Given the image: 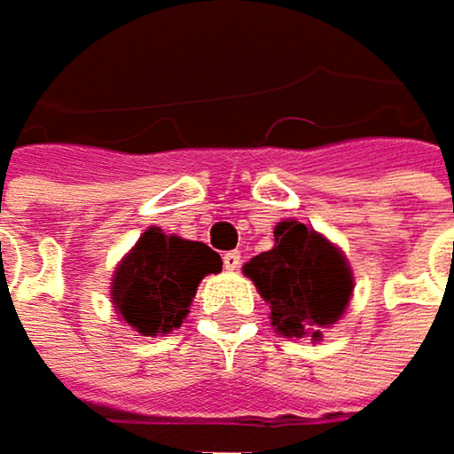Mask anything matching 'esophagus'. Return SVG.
<instances>
[{"label": "esophagus", "mask_w": 454, "mask_h": 454, "mask_svg": "<svg viewBox=\"0 0 454 454\" xmlns=\"http://www.w3.org/2000/svg\"><path fill=\"white\" fill-rule=\"evenodd\" d=\"M223 265H226V270H239L241 254H239V252H226V254H223Z\"/></svg>", "instance_id": "1"}]
</instances>
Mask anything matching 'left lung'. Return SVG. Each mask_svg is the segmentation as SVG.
I'll list each match as a JSON object with an SVG mask.
<instances>
[{
  "instance_id": "obj_1",
  "label": "left lung",
  "mask_w": 454,
  "mask_h": 454,
  "mask_svg": "<svg viewBox=\"0 0 454 454\" xmlns=\"http://www.w3.org/2000/svg\"><path fill=\"white\" fill-rule=\"evenodd\" d=\"M276 247L252 257L244 273L270 305V323L281 336H313L336 323L355 289L344 254L317 231L281 221Z\"/></svg>"
}]
</instances>
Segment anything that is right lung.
<instances>
[{
  "mask_svg": "<svg viewBox=\"0 0 454 454\" xmlns=\"http://www.w3.org/2000/svg\"><path fill=\"white\" fill-rule=\"evenodd\" d=\"M223 260L202 241L146 228L113 276V305L141 336L170 333L189 316L200 281Z\"/></svg>",
  "mask_w": 454,
  "mask_h": 454,
  "instance_id": "add662e5",
  "label": "right lung"
}]
</instances>
